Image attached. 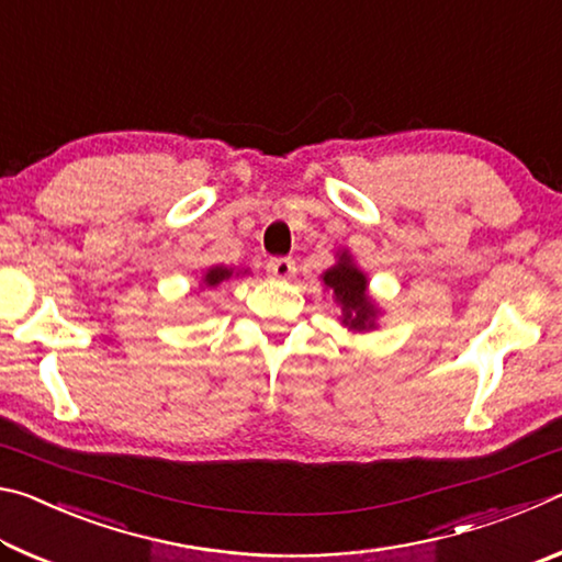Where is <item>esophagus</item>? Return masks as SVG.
Returning a JSON list of instances; mask_svg holds the SVG:
<instances>
[{
  "label": "esophagus",
  "instance_id": "1",
  "mask_svg": "<svg viewBox=\"0 0 562 562\" xmlns=\"http://www.w3.org/2000/svg\"><path fill=\"white\" fill-rule=\"evenodd\" d=\"M294 272H297V265L292 258H272L268 262V274L274 280H290Z\"/></svg>",
  "mask_w": 562,
  "mask_h": 562
}]
</instances>
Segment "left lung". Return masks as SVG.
<instances>
[{
    "label": "left lung",
    "instance_id": "left-lung-1",
    "mask_svg": "<svg viewBox=\"0 0 562 562\" xmlns=\"http://www.w3.org/2000/svg\"><path fill=\"white\" fill-rule=\"evenodd\" d=\"M319 278L325 282V290L331 292V300L341 307V327L357 331V335H364V331H372L379 327L382 307H379V302L369 294L367 272L359 270V265L351 258L349 250H339L337 262L331 265L329 270L322 272Z\"/></svg>",
    "mask_w": 562,
    "mask_h": 562
}]
</instances>
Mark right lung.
<instances>
[{"label":"right lung","mask_w":562,"mask_h":562,"mask_svg":"<svg viewBox=\"0 0 562 562\" xmlns=\"http://www.w3.org/2000/svg\"><path fill=\"white\" fill-rule=\"evenodd\" d=\"M247 272H250L247 268L235 270V268H225V265H213V268H207L203 272L201 284H198V288H201V290L217 288V284H221V282H227V280H233V278H240V274H247Z\"/></svg>","instance_id":"1"}]
</instances>
